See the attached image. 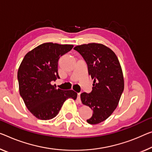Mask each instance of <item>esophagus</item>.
Returning <instances> with one entry per match:
<instances>
[{
    "mask_svg": "<svg viewBox=\"0 0 152 152\" xmlns=\"http://www.w3.org/2000/svg\"><path fill=\"white\" fill-rule=\"evenodd\" d=\"M80 94H81V93H78V94H77V99L78 102H81V100H80Z\"/></svg>",
    "mask_w": 152,
    "mask_h": 152,
    "instance_id": "1",
    "label": "esophagus"
}]
</instances>
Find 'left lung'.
<instances>
[{
	"label": "left lung",
	"mask_w": 152,
	"mask_h": 152,
	"mask_svg": "<svg viewBox=\"0 0 152 152\" xmlns=\"http://www.w3.org/2000/svg\"><path fill=\"white\" fill-rule=\"evenodd\" d=\"M74 50L86 60L94 79L92 92L81 93L80 96L83 104L93 111L87 122L97 124L107 120L118 105L124 88L122 67L115 53L103 44H83Z\"/></svg>",
	"instance_id": "1"
}]
</instances>
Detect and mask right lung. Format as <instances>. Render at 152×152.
I'll return each mask as SVG.
<instances>
[{
    "label": "right lung",
    "mask_w": 152,
    "mask_h": 152,
    "mask_svg": "<svg viewBox=\"0 0 152 152\" xmlns=\"http://www.w3.org/2000/svg\"><path fill=\"white\" fill-rule=\"evenodd\" d=\"M73 48V45L45 43L28 52L21 62L18 71L20 94L37 119L51 120L58 115L66 99L76 100L77 94L73 90L56 89L51 83L60 78L59 58Z\"/></svg>",
    "instance_id": "right-lung-1"
}]
</instances>
